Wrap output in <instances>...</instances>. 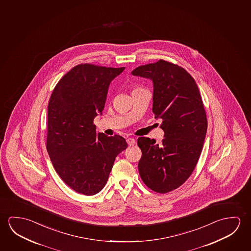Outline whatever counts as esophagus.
Returning <instances> with one entry per match:
<instances>
[{
    "label": "esophagus",
    "mask_w": 251,
    "mask_h": 251,
    "mask_svg": "<svg viewBox=\"0 0 251 251\" xmlns=\"http://www.w3.org/2000/svg\"><path fill=\"white\" fill-rule=\"evenodd\" d=\"M127 144L130 146V147H132V146H134V144H135V139H133V138H129L127 139Z\"/></svg>",
    "instance_id": "1"
}]
</instances>
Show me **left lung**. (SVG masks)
Masks as SVG:
<instances>
[{
	"label": "left lung",
	"mask_w": 251,
	"mask_h": 251,
	"mask_svg": "<svg viewBox=\"0 0 251 251\" xmlns=\"http://www.w3.org/2000/svg\"><path fill=\"white\" fill-rule=\"evenodd\" d=\"M131 74L152 81V112L164 131L160 144L138 139L139 175L150 189L166 194L180 187L198 162L207 128L202 100L193 76L167 61L141 65Z\"/></svg>",
	"instance_id": "8db88e82"
}]
</instances>
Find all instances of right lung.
Masks as SVG:
<instances>
[{
  "label": "right lung",
  "mask_w": 251,
  "mask_h": 251,
  "mask_svg": "<svg viewBox=\"0 0 251 251\" xmlns=\"http://www.w3.org/2000/svg\"><path fill=\"white\" fill-rule=\"evenodd\" d=\"M125 67L81 64L57 83L48 104L47 151L60 178L74 191L94 195L107 182L116 157L127 148L123 137L96 131L108 88Z\"/></svg>",
  "instance_id": "right-lung-1"
}]
</instances>
